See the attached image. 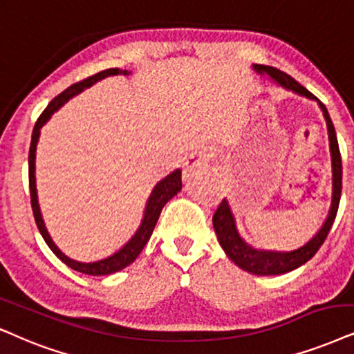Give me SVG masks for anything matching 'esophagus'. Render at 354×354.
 I'll return each instance as SVG.
<instances>
[{"label": "esophagus", "instance_id": "1", "mask_svg": "<svg viewBox=\"0 0 354 354\" xmlns=\"http://www.w3.org/2000/svg\"><path fill=\"white\" fill-rule=\"evenodd\" d=\"M209 162V153L205 150H201V151H194L189 156V160L186 162V167H185V173H192L194 169L198 168H204L205 165Z\"/></svg>", "mask_w": 354, "mask_h": 354}]
</instances>
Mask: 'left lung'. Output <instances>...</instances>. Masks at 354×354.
Wrapping results in <instances>:
<instances>
[{
  "instance_id": "1",
  "label": "left lung",
  "mask_w": 354,
  "mask_h": 354,
  "mask_svg": "<svg viewBox=\"0 0 354 354\" xmlns=\"http://www.w3.org/2000/svg\"><path fill=\"white\" fill-rule=\"evenodd\" d=\"M253 70L258 71L259 75H268L272 82L281 84L286 89L297 93V95L306 96L308 100H315L319 102L322 113L326 120V127H328V140H330V151H332V168H333V194H332V207H330L328 217L322 229L317 232L315 236H312L306 245L301 248L294 250V252H266V250H257L241 239L239 230L235 225V217L232 214V209L227 199H223L216 210L212 217L214 230H216L218 243L223 248V252L227 253L232 261L236 266L241 268L243 271L252 272V274L258 276H274V274H284L296 268L302 266L304 263H307L314 254L319 252V248L324 243L326 235H328L330 229H332L335 217H337L339 198H342V155H339V147L337 140V132H335L333 122L330 119L328 111H326L325 104L317 100L308 89L302 86L301 83H297L292 77H289L284 71L274 68V66L268 65H253Z\"/></svg>"
}]
</instances>
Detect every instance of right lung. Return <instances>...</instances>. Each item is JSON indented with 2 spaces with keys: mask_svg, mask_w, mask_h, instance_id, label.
Segmentation results:
<instances>
[{
  "mask_svg": "<svg viewBox=\"0 0 354 354\" xmlns=\"http://www.w3.org/2000/svg\"><path fill=\"white\" fill-rule=\"evenodd\" d=\"M131 71L127 70H120V68H109L104 71H100V73L93 75L83 82L71 84L70 88H66L64 93H60L57 97L48 102V106L44 109V113L39 115L37 122L34 125L32 131V138H30V149H29V189H30V205H32V212H34V218L35 223H37V229L40 232V235L44 236L46 243L48 245V248L52 250L53 253L57 254V258H60L62 261L65 263L66 266L71 268V270L83 272V274H89V276H106V274H113V272H118L120 270H124L125 266H129L131 263L136 261V258L140 254L142 250L147 245V241L150 240L151 232H153L156 221H158L160 214H162L163 205L168 203L173 196H176L178 192L181 191V169H174L173 173H169L167 178H163L162 181L156 183V186L151 191L149 201H147L145 205V212H144V218H142L140 227H138L136 235L132 236L127 243L124 245L119 252H115L111 257H107L104 259H100V261H93V263H82V261H75L60 252L57 248V245L53 243L50 235L46 229V223H44L42 214H40V207H39V201H37V187H35V149H37V142H39V136H40V129L42 125L47 122L48 119L52 118L53 113H57L62 106L65 104L70 97H73L78 93H82L84 88H89L91 84H95L100 80L111 77V75H129Z\"/></svg>",
  "mask_w": 354,
  "mask_h": 354,
  "instance_id": "right-lung-1",
  "label": "right lung"
}]
</instances>
